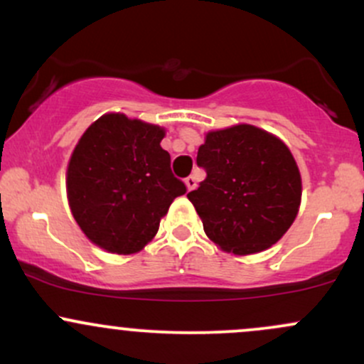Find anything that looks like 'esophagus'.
<instances>
[{
    "label": "esophagus",
    "mask_w": 364,
    "mask_h": 364,
    "mask_svg": "<svg viewBox=\"0 0 364 364\" xmlns=\"http://www.w3.org/2000/svg\"><path fill=\"white\" fill-rule=\"evenodd\" d=\"M185 185H186V188H188V191H191V190L197 188V176H195V174H190L188 178L185 179Z\"/></svg>",
    "instance_id": "1"
}]
</instances>
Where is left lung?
<instances>
[{
    "label": "left lung",
    "mask_w": 364,
    "mask_h": 364,
    "mask_svg": "<svg viewBox=\"0 0 364 364\" xmlns=\"http://www.w3.org/2000/svg\"><path fill=\"white\" fill-rule=\"evenodd\" d=\"M207 178L188 200L203 231L235 255L274 245L297 218L302 181L282 139L250 124L209 131L197 154Z\"/></svg>",
    "instance_id": "left-lung-1"
}]
</instances>
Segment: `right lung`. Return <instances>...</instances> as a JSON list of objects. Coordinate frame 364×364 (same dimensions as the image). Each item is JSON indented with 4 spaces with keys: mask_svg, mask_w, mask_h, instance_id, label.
Returning a JSON list of instances; mask_svg holds the SVG:
<instances>
[{
    "mask_svg": "<svg viewBox=\"0 0 364 364\" xmlns=\"http://www.w3.org/2000/svg\"><path fill=\"white\" fill-rule=\"evenodd\" d=\"M155 124L105 114L85 131L67 167V198L75 223L107 252L136 254L157 235L185 183L174 178Z\"/></svg>",
    "mask_w": 364,
    "mask_h": 364,
    "instance_id": "add662e5",
    "label": "right lung"
}]
</instances>
